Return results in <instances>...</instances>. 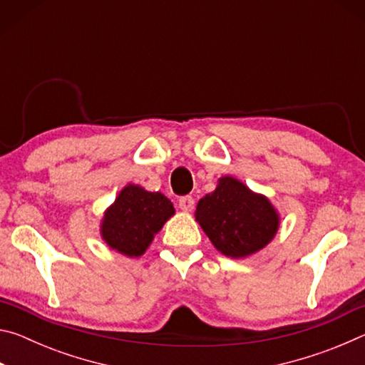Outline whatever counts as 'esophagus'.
Here are the masks:
<instances>
[{"label":"esophagus","mask_w":365,"mask_h":365,"mask_svg":"<svg viewBox=\"0 0 365 365\" xmlns=\"http://www.w3.org/2000/svg\"><path fill=\"white\" fill-rule=\"evenodd\" d=\"M178 207H180L183 212H191L195 207V200L191 196H182L180 200H178Z\"/></svg>","instance_id":"34e87169"}]
</instances>
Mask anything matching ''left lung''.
Segmentation results:
<instances>
[{
	"mask_svg": "<svg viewBox=\"0 0 365 365\" xmlns=\"http://www.w3.org/2000/svg\"><path fill=\"white\" fill-rule=\"evenodd\" d=\"M195 219L214 248L232 259L256 255L280 228V212L269 197L232 175L220 177L212 193L197 201Z\"/></svg>",
	"mask_w": 365,
	"mask_h": 365,
	"instance_id": "1",
	"label": "left lung"
}]
</instances>
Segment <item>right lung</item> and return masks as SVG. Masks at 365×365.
<instances>
[{"label":"right lung","instance_id":"add662e5","mask_svg":"<svg viewBox=\"0 0 365 365\" xmlns=\"http://www.w3.org/2000/svg\"><path fill=\"white\" fill-rule=\"evenodd\" d=\"M174 214V205L160 191L127 183L103 214L101 240L119 255L140 257Z\"/></svg>","mask_w":365,"mask_h":365}]
</instances>
